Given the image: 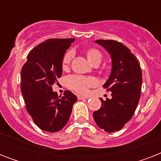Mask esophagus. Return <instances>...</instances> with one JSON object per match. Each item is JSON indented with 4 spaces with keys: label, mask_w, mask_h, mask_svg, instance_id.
<instances>
[{
    "label": "esophagus",
    "mask_w": 161,
    "mask_h": 161,
    "mask_svg": "<svg viewBox=\"0 0 161 161\" xmlns=\"http://www.w3.org/2000/svg\"><path fill=\"white\" fill-rule=\"evenodd\" d=\"M78 99H84V98H87V97L83 95H78Z\"/></svg>",
    "instance_id": "obj_1"
}]
</instances>
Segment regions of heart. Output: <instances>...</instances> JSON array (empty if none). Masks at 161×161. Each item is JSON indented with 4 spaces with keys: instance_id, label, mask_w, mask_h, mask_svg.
<instances>
[{
    "instance_id": "1",
    "label": "heart",
    "mask_w": 161,
    "mask_h": 161,
    "mask_svg": "<svg viewBox=\"0 0 161 161\" xmlns=\"http://www.w3.org/2000/svg\"><path fill=\"white\" fill-rule=\"evenodd\" d=\"M73 53L72 51L66 53L63 58V62H62V67L63 69H67L68 68V65L73 58ZM86 56H87V58L89 61V63H92L93 65L95 63L99 64L102 60V58H103L102 53L96 48L88 49L86 51ZM68 84L69 88L73 90L79 92V93H85L89 87L95 85L96 80L92 77L85 78V77H82V76L73 75L68 78Z\"/></svg>"
}]
</instances>
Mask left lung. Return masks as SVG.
Returning a JSON list of instances; mask_svg holds the SVG:
<instances>
[{"label": "left lung", "mask_w": 161, "mask_h": 161, "mask_svg": "<svg viewBox=\"0 0 161 161\" xmlns=\"http://www.w3.org/2000/svg\"><path fill=\"white\" fill-rule=\"evenodd\" d=\"M110 55L112 68L103 84L112 98H100V108L93 112L98 127L108 133L119 131L132 118L140 98L142 73L136 58L122 43L114 40H96Z\"/></svg>", "instance_id": "8db88e82"}]
</instances>
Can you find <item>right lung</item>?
<instances>
[{"label":"right lung","instance_id":"1","mask_svg":"<svg viewBox=\"0 0 161 161\" xmlns=\"http://www.w3.org/2000/svg\"><path fill=\"white\" fill-rule=\"evenodd\" d=\"M75 38L48 39L35 47L21 68V90L27 112L47 132H58L68 123L77 96L65 91L58 97L52 88L62 76L66 50Z\"/></svg>","mask_w":161,"mask_h":161}]
</instances>
